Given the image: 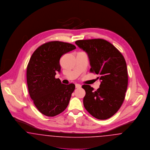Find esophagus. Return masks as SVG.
<instances>
[{
	"mask_svg": "<svg viewBox=\"0 0 150 150\" xmlns=\"http://www.w3.org/2000/svg\"><path fill=\"white\" fill-rule=\"evenodd\" d=\"M75 87H76V88H81V86L80 84H75Z\"/></svg>",
	"mask_w": 150,
	"mask_h": 150,
	"instance_id": "obj_1",
	"label": "esophagus"
}]
</instances>
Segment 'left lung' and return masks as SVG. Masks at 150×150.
I'll return each instance as SVG.
<instances>
[{
  "mask_svg": "<svg viewBox=\"0 0 150 150\" xmlns=\"http://www.w3.org/2000/svg\"><path fill=\"white\" fill-rule=\"evenodd\" d=\"M89 59L90 71L100 75V84L97 91L83 85L86 91L84 106L93 117L106 120L117 112L125 98L128 77L124 57L112 44L102 39L75 42Z\"/></svg>",
  "mask_w": 150,
  "mask_h": 150,
  "instance_id": "obj_1",
  "label": "left lung"
}]
</instances>
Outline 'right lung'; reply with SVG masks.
<instances>
[{"mask_svg":"<svg viewBox=\"0 0 150 150\" xmlns=\"http://www.w3.org/2000/svg\"><path fill=\"white\" fill-rule=\"evenodd\" d=\"M75 49L71 44L52 41L39 47L30 59L26 71L29 94L38 110L45 116L59 114L69 105L75 84H64L55 75L61 71V57Z\"/></svg>","mask_w":150,"mask_h":150,"instance_id":"right-lung-1","label":"right lung"}]
</instances>
